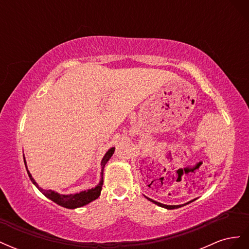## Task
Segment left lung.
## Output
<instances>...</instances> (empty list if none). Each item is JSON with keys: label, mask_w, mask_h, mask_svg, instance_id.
Wrapping results in <instances>:
<instances>
[{"label": "left lung", "mask_w": 249, "mask_h": 249, "mask_svg": "<svg viewBox=\"0 0 249 249\" xmlns=\"http://www.w3.org/2000/svg\"><path fill=\"white\" fill-rule=\"evenodd\" d=\"M146 197V196H145ZM148 200H150L152 202H154V203H156L157 206H159V207H162V208H165V209H168V210H173V209H178V208H180V207H183V206H186V205H188V203H190V202H192L194 199H192V200H190V201H188V202H186V203H184V205H177V206H175V205H164V203H161V202H158V201H156V200H153L152 198H148V197H146Z\"/></svg>", "instance_id": "8db88e82"}]
</instances>
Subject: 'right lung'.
Returning a JSON list of instances; mask_svg holds the SVG:
<instances>
[{
  "mask_svg": "<svg viewBox=\"0 0 249 249\" xmlns=\"http://www.w3.org/2000/svg\"><path fill=\"white\" fill-rule=\"evenodd\" d=\"M114 150H115V147H111L110 149H108V152L105 154V156L103 157L102 162H101L102 170H101L100 183L97 184L94 188H91V189L84 190V191H81L79 193H74V194H60V193L55 192L53 190L43 189V188H41L38 184L36 183V180L33 178L32 175L28 170V166H27V162H26L25 157H24V162H25L30 179H31V182L35 185L37 189H38L44 195V196L48 197L49 199L53 200L54 202H56L57 205L61 206L63 208L77 209V208H81L83 206H86V205H88L89 202H91L94 199L99 198V196L101 195L102 187H103V184H104V168H105V166H106L107 162L110 160V158L112 157V155L114 154Z\"/></svg>",
  "mask_w": 249,
  "mask_h": 249,
  "instance_id": "right-lung-1",
  "label": "right lung"
}]
</instances>
